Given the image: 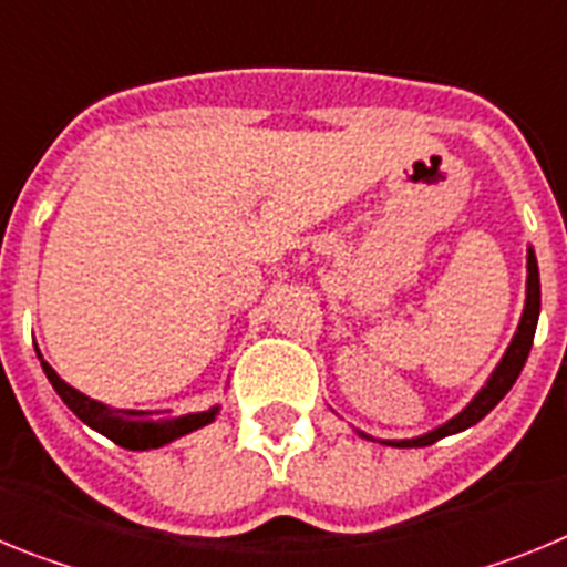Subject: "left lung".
I'll return each instance as SVG.
<instances>
[{"mask_svg":"<svg viewBox=\"0 0 567 567\" xmlns=\"http://www.w3.org/2000/svg\"><path fill=\"white\" fill-rule=\"evenodd\" d=\"M537 318H539V269H537V255H534V249H528V292H525L523 320H519L517 334H514V340H511L508 352H505V358L499 360V365L494 369L488 383L480 389L477 398L471 400L457 417L449 420L445 425H440V429H434V432L423 434V437L417 440H400V443H389V445H432L437 443V440L449 437V434H457L463 432V429H468V425L480 423V420H483L485 414H488L491 409H494L505 394H508L511 385L517 383L525 360H528L530 343H534Z\"/></svg>","mask_w":567,"mask_h":567,"instance_id":"8db88e82","label":"left lung"}]
</instances>
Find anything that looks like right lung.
I'll list each match as a JSON object with an SVG mask.
<instances>
[{
    "label": "right lung",
    "mask_w": 567,
    "mask_h": 567,
    "mask_svg": "<svg viewBox=\"0 0 567 567\" xmlns=\"http://www.w3.org/2000/svg\"><path fill=\"white\" fill-rule=\"evenodd\" d=\"M39 360H42V354H39ZM42 369L44 374H48L50 383H53V389H56L59 398L68 403L70 412L76 414L79 420H84L90 429H96L104 437H110L115 445H122V449H130V452L158 449V445L169 443V440L184 437V434L213 423L215 417V409L198 414H184V417H169V414L164 412H124V409H107V405L84 398V394L76 392L73 385L64 383L44 360Z\"/></svg>",
    "instance_id": "1"
}]
</instances>
